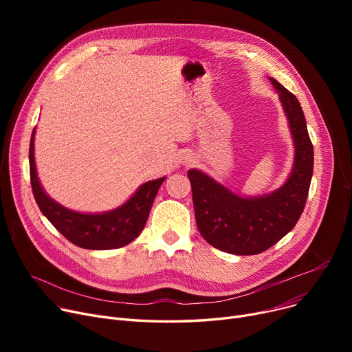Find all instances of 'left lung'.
<instances>
[{"mask_svg": "<svg viewBox=\"0 0 352 352\" xmlns=\"http://www.w3.org/2000/svg\"><path fill=\"white\" fill-rule=\"evenodd\" d=\"M285 109L295 144L294 168L284 186L270 195L243 198L197 170L188 171L197 227L212 247L235 255L267 251L300 219L309 191L314 148L302 108L292 92L271 78Z\"/></svg>", "mask_w": 352, "mask_h": 352, "instance_id": "8db88e82", "label": "left lung"}]
</instances>
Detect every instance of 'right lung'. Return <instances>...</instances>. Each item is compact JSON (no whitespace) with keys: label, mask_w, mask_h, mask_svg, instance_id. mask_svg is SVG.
<instances>
[{"label":"right lung","mask_w":352,"mask_h":352,"mask_svg":"<svg viewBox=\"0 0 352 352\" xmlns=\"http://www.w3.org/2000/svg\"><path fill=\"white\" fill-rule=\"evenodd\" d=\"M35 131V128H34ZM34 131L30 142V178L36 206L69 243L85 250H113L128 245L144 230L164 178L145 182L125 204L105 214H80L52 201L41 188L34 162Z\"/></svg>","instance_id":"right-lung-1"}]
</instances>
